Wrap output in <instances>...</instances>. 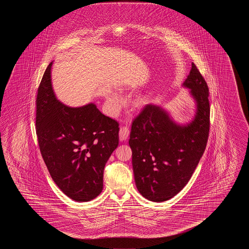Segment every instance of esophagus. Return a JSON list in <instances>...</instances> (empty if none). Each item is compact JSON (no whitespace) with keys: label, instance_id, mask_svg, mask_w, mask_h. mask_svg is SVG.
<instances>
[{"label":"esophagus","instance_id":"esophagus-1","mask_svg":"<svg viewBox=\"0 0 249 249\" xmlns=\"http://www.w3.org/2000/svg\"><path fill=\"white\" fill-rule=\"evenodd\" d=\"M130 134V131H129V128L127 126H122L119 130V139L120 141H125L127 140V138Z\"/></svg>","mask_w":249,"mask_h":249}]
</instances>
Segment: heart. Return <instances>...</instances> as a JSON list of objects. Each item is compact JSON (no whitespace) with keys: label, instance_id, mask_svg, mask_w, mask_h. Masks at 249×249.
<instances>
[{"label":"heart","instance_id":"heart-1","mask_svg":"<svg viewBox=\"0 0 249 249\" xmlns=\"http://www.w3.org/2000/svg\"><path fill=\"white\" fill-rule=\"evenodd\" d=\"M144 101H145L144 96L140 95L138 96L137 98L135 99L134 103H135L136 106H142L144 104ZM107 102L108 109L112 114H117V112L121 109L123 104H124L122 97L119 94H117V93H115V92H110L107 95Z\"/></svg>","mask_w":249,"mask_h":249}]
</instances>
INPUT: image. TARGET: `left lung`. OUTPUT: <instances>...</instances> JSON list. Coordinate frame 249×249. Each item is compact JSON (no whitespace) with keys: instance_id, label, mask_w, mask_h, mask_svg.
<instances>
[{"instance_id":"left-lung-1","label":"left lung","mask_w":249,"mask_h":249,"mask_svg":"<svg viewBox=\"0 0 249 249\" xmlns=\"http://www.w3.org/2000/svg\"><path fill=\"white\" fill-rule=\"evenodd\" d=\"M196 105L192 120L175 122L162 107L148 104L133 119L129 145L138 191L150 201L163 202L188 183L207 146L210 127L208 87L196 65L182 84Z\"/></svg>"}]
</instances>
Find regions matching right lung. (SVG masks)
I'll return each mask as SVG.
<instances>
[{"instance_id": "right-lung-1", "label": "right lung", "mask_w": 249, "mask_h": 249, "mask_svg": "<svg viewBox=\"0 0 249 249\" xmlns=\"http://www.w3.org/2000/svg\"><path fill=\"white\" fill-rule=\"evenodd\" d=\"M53 62L38 88L36 134L54 182L74 201H90L103 189L104 167L118 146V123L94 103L72 107L58 101L52 84Z\"/></svg>"}]
</instances>
